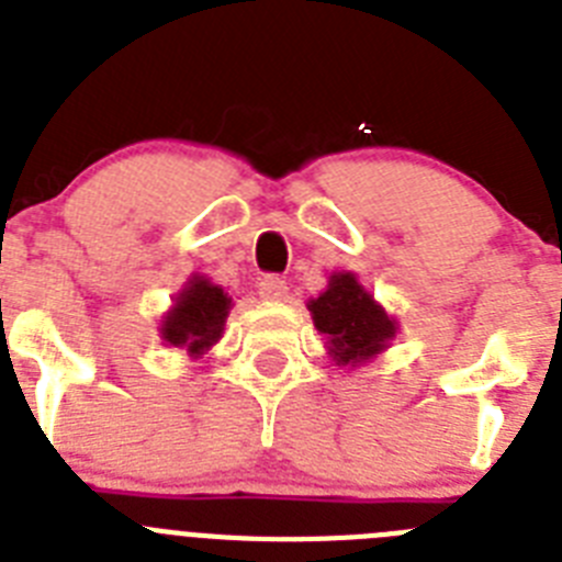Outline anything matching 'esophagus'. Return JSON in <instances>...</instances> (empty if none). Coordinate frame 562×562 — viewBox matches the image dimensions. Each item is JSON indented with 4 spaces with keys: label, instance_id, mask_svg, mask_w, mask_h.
Instances as JSON below:
<instances>
[{
    "label": "esophagus",
    "instance_id": "obj_1",
    "mask_svg": "<svg viewBox=\"0 0 562 562\" xmlns=\"http://www.w3.org/2000/svg\"><path fill=\"white\" fill-rule=\"evenodd\" d=\"M258 295L265 301H284L286 297V281L278 276H265L258 281Z\"/></svg>",
    "mask_w": 562,
    "mask_h": 562
}]
</instances>
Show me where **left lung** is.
Returning <instances> with one entry per match:
<instances>
[{
  "mask_svg": "<svg viewBox=\"0 0 562 562\" xmlns=\"http://www.w3.org/2000/svg\"><path fill=\"white\" fill-rule=\"evenodd\" d=\"M306 306L337 366L371 360L389 349L396 335V321L362 290L355 272H331L329 286Z\"/></svg>",
  "mask_w": 562,
  "mask_h": 562,
  "instance_id": "1",
  "label": "left lung"
}]
</instances>
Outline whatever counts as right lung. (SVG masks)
Instances as JSON below:
<instances>
[{
	"label": "right lung",
	"mask_w": 562,
	"mask_h": 562,
	"mask_svg": "<svg viewBox=\"0 0 562 562\" xmlns=\"http://www.w3.org/2000/svg\"><path fill=\"white\" fill-rule=\"evenodd\" d=\"M227 312H231V295L220 284H211L205 276H193L162 317L160 335L168 346L200 357L222 337Z\"/></svg>",
	"instance_id": "right-lung-1"
}]
</instances>
